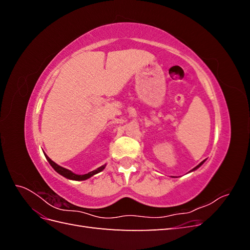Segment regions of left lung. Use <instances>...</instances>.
Wrapping results in <instances>:
<instances>
[{
    "label": "left lung",
    "mask_w": 250,
    "mask_h": 250,
    "mask_svg": "<svg viewBox=\"0 0 250 250\" xmlns=\"http://www.w3.org/2000/svg\"><path fill=\"white\" fill-rule=\"evenodd\" d=\"M204 162H206V161H203V162H201V163H200V164H199V165H198V166H196V167H195V168H194V169H193V170H192V171H194V170H196V169H198V168H199V167H200V166H201V165H202V164H203V163H204Z\"/></svg>",
    "instance_id": "8db88e82"
}]
</instances>
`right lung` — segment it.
Returning <instances> with one entry per match:
<instances>
[{
	"label": "right lung",
	"instance_id": "right-lung-1",
	"mask_svg": "<svg viewBox=\"0 0 250 250\" xmlns=\"http://www.w3.org/2000/svg\"><path fill=\"white\" fill-rule=\"evenodd\" d=\"M44 155H46V154H44ZM46 158H47V161L49 162V164L52 166V168L54 169L57 173H59L60 175H62L63 177H65L67 179H72V180H85V179H87L89 177H92L93 175H95V174L101 172L105 168V166H106V165L101 166V167H99L97 170H94L92 172H88L87 174H83V175H78V174H75L72 171L67 170V169H65L63 167H60V166H58L56 163L53 162L49 156L46 155Z\"/></svg>",
	"mask_w": 250,
	"mask_h": 250
}]
</instances>
